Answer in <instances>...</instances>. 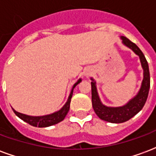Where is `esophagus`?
<instances>
[{"label":"esophagus","mask_w":156,"mask_h":156,"mask_svg":"<svg viewBox=\"0 0 156 156\" xmlns=\"http://www.w3.org/2000/svg\"><path fill=\"white\" fill-rule=\"evenodd\" d=\"M87 75H88V73H87Z\"/></svg>","instance_id":"1"}]
</instances>
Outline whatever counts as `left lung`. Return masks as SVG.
Segmentation results:
<instances>
[{"label": "left lung", "mask_w": 156, "mask_h": 156, "mask_svg": "<svg viewBox=\"0 0 156 156\" xmlns=\"http://www.w3.org/2000/svg\"><path fill=\"white\" fill-rule=\"evenodd\" d=\"M121 38L123 39V42L124 44L131 48L136 54L139 55V57L140 58L142 67L144 68V79L142 82V86L139 94L133 99H131L127 105L123 107H119V108H108L102 105L98 98L95 82H94V80L92 79L93 80L91 83L92 105H93L94 110L99 119L107 122H110V123L125 122L130 119L131 118L134 117V115L140 111L147 100L150 86H151L149 66H148V62L144 55L143 54L140 49L138 48L137 45L134 44L130 40L126 38L125 37H121Z\"/></svg>", "instance_id": "left-lung-1"}]
</instances>
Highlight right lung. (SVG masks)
Wrapping results in <instances>:
<instances>
[{
  "mask_svg": "<svg viewBox=\"0 0 156 156\" xmlns=\"http://www.w3.org/2000/svg\"><path fill=\"white\" fill-rule=\"evenodd\" d=\"M81 82V79H79L74 85H73V88L72 89L71 94L68 97V102L65 104V105L62 108L59 110V111L53 113L51 115H46V116H41V117H33V116H28V115H23L21 113H18L16 110L13 109V112L15 113L16 116H18L20 119H22V120L25 121L27 123H28L29 124H31L32 126H35V127H48V126H51L53 124H56L61 122L64 119L65 116L68 114L69 108H70V102H71L72 96H73V88L76 85H78L79 83Z\"/></svg>",
  "mask_w": 156,
  "mask_h": 156,
  "instance_id": "add662e5",
  "label": "right lung"
}]
</instances>
